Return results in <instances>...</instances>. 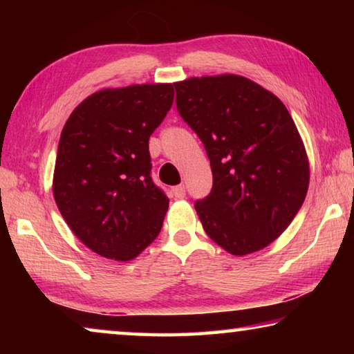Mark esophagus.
Masks as SVG:
<instances>
[{
    "instance_id": "34e87169",
    "label": "esophagus",
    "mask_w": 354,
    "mask_h": 354,
    "mask_svg": "<svg viewBox=\"0 0 354 354\" xmlns=\"http://www.w3.org/2000/svg\"><path fill=\"white\" fill-rule=\"evenodd\" d=\"M171 192H173V195H175V198H184V195H185V187H184V184H181V185H176V187H173V189H171Z\"/></svg>"
}]
</instances>
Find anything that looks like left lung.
<instances>
[{"label": "left lung", "instance_id": "left-lung-1", "mask_svg": "<svg viewBox=\"0 0 354 354\" xmlns=\"http://www.w3.org/2000/svg\"><path fill=\"white\" fill-rule=\"evenodd\" d=\"M179 115L205 145L211 194L195 201L207 236L243 256L283 234L301 207L309 164L289 111L259 84L236 75L175 84Z\"/></svg>", "mask_w": 354, "mask_h": 354}]
</instances>
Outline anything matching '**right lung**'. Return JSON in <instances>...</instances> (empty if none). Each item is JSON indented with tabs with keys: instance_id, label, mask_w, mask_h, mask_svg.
I'll return each mask as SVG.
<instances>
[{
	"instance_id": "right-lung-1",
	"label": "right lung",
	"mask_w": 354,
	"mask_h": 354,
	"mask_svg": "<svg viewBox=\"0 0 354 354\" xmlns=\"http://www.w3.org/2000/svg\"><path fill=\"white\" fill-rule=\"evenodd\" d=\"M173 93L171 84L106 88L65 123L53 194L70 230L100 256L133 259L162 227L169 198L151 178L148 140Z\"/></svg>"
}]
</instances>
